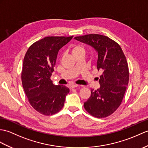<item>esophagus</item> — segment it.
Returning <instances> with one entry per match:
<instances>
[{"label":"esophagus","instance_id":"34e87169","mask_svg":"<svg viewBox=\"0 0 148 148\" xmlns=\"http://www.w3.org/2000/svg\"><path fill=\"white\" fill-rule=\"evenodd\" d=\"M78 86H79V85H78V84H72V85H71L70 88H71V89H73V88H77V87H78Z\"/></svg>","mask_w":148,"mask_h":148}]
</instances>
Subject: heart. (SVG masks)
<instances>
[{"label":"heart","instance_id":"heart-1","mask_svg":"<svg viewBox=\"0 0 148 148\" xmlns=\"http://www.w3.org/2000/svg\"><path fill=\"white\" fill-rule=\"evenodd\" d=\"M72 52L74 55L79 53H84L85 52V48L81 44H73L71 46Z\"/></svg>","mask_w":148,"mask_h":148}]
</instances>
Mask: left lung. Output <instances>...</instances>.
Segmentation results:
<instances>
[{"mask_svg": "<svg viewBox=\"0 0 148 148\" xmlns=\"http://www.w3.org/2000/svg\"><path fill=\"white\" fill-rule=\"evenodd\" d=\"M74 38L95 48L98 52L97 69L103 71L100 88L91 90L84 109L95 117H106L116 110L124 97L129 79L126 57L121 46L106 36L89 34Z\"/></svg>", "mask_w": 148, "mask_h": 148, "instance_id": "8db88e82", "label": "left lung"}]
</instances>
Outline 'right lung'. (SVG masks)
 Returning <instances> with one entry per match:
<instances>
[{
    "mask_svg": "<svg viewBox=\"0 0 148 148\" xmlns=\"http://www.w3.org/2000/svg\"><path fill=\"white\" fill-rule=\"evenodd\" d=\"M47 36L33 43L23 60L21 81L31 106L44 115L56 114L63 108L69 89L54 85L50 79L58 51L73 38Z\"/></svg>",
    "mask_w": 148,
    "mask_h": 148,
    "instance_id": "add662e5",
    "label": "right lung"
}]
</instances>
